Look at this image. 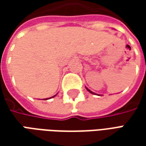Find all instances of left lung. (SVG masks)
Listing matches in <instances>:
<instances>
[{
  "label": "left lung",
  "mask_w": 146,
  "mask_h": 146,
  "mask_svg": "<svg viewBox=\"0 0 146 146\" xmlns=\"http://www.w3.org/2000/svg\"><path fill=\"white\" fill-rule=\"evenodd\" d=\"M86 89H87V90H88V92H90V93H92V94H94V95H97V94H95V93H94V92H92V91H90V90H89V89L88 88H86Z\"/></svg>",
  "instance_id": "left-lung-1"
}]
</instances>
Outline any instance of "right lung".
<instances>
[{"label":"right lung","mask_w":146,"mask_h":146,"mask_svg":"<svg viewBox=\"0 0 146 146\" xmlns=\"http://www.w3.org/2000/svg\"><path fill=\"white\" fill-rule=\"evenodd\" d=\"M55 95H54V96H55ZM54 96H53V97H54ZM53 97H51V98H53ZM49 98H45L44 100H47V99H49Z\"/></svg>","instance_id":"right-lung-1"}]
</instances>
